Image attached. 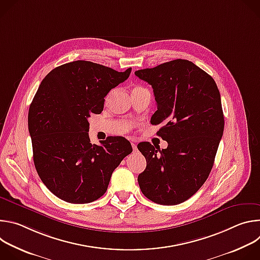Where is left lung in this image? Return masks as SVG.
Instances as JSON below:
<instances>
[{
	"mask_svg": "<svg viewBox=\"0 0 260 260\" xmlns=\"http://www.w3.org/2000/svg\"><path fill=\"white\" fill-rule=\"evenodd\" d=\"M127 78L125 72L76 60L53 69L42 80L29 106L28 131L37 173L58 199L96 201L128 154L118 141L99 138L91 143L88 136L90 115L101 114L105 96Z\"/></svg>",
	"mask_w": 260,
	"mask_h": 260,
	"instance_id": "8db88e82",
	"label": "left lung"
}]
</instances>
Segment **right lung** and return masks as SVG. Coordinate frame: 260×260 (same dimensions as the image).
Wrapping results in <instances>:
<instances>
[{"mask_svg":"<svg viewBox=\"0 0 260 260\" xmlns=\"http://www.w3.org/2000/svg\"><path fill=\"white\" fill-rule=\"evenodd\" d=\"M135 75L153 88L157 104L153 123L167 121L159 136L168 142L166 149L146 153L139 186L156 204H181L206 182L223 135L218 87L209 74L186 59L139 70Z\"/></svg>","mask_w":260,"mask_h":260,"instance_id":"add662e5","label":"right lung"}]
</instances>
